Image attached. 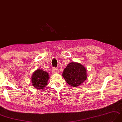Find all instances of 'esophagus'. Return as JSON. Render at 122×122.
<instances>
[{"label":"esophagus","mask_w":122,"mask_h":122,"mask_svg":"<svg viewBox=\"0 0 122 122\" xmlns=\"http://www.w3.org/2000/svg\"><path fill=\"white\" fill-rule=\"evenodd\" d=\"M59 70L57 69H55V68H54L52 70V73L53 74H56V73H59Z\"/></svg>","instance_id":"1"}]
</instances>
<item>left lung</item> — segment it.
Segmentation results:
<instances>
[{"label":"left lung","instance_id":"obj_1","mask_svg":"<svg viewBox=\"0 0 122 122\" xmlns=\"http://www.w3.org/2000/svg\"><path fill=\"white\" fill-rule=\"evenodd\" d=\"M66 83L74 87L81 85L87 77L86 67L77 62H71L66 66L62 73Z\"/></svg>","mask_w":122,"mask_h":122}]
</instances>
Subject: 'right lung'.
<instances>
[{"label":"right lung","mask_w":122,"mask_h":122,"mask_svg":"<svg viewBox=\"0 0 122 122\" xmlns=\"http://www.w3.org/2000/svg\"><path fill=\"white\" fill-rule=\"evenodd\" d=\"M49 79L48 73L41 69H37L33 72L31 81L33 86L38 90H41L46 87Z\"/></svg>","instance_id":"right-lung-1"}]
</instances>
